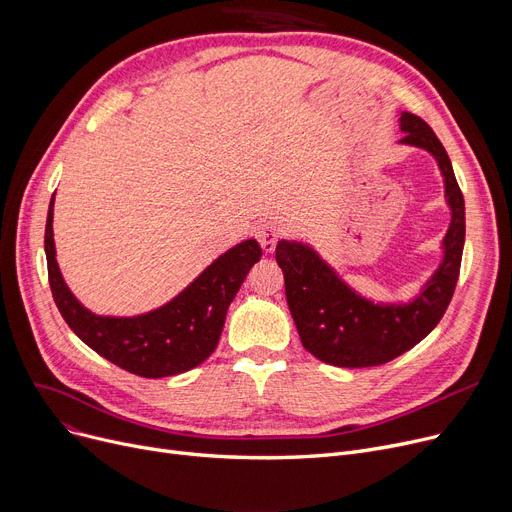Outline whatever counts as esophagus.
Returning a JSON list of instances; mask_svg holds the SVG:
<instances>
[{"label": "esophagus", "mask_w": 512, "mask_h": 512, "mask_svg": "<svg viewBox=\"0 0 512 512\" xmlns=\"http://www.w3.org/2000/svg\"><path fill=\"white\" fill-rule=\"evenodd\" d=\"M282 236V226L276 222H265L259 226L257 230V238H259V245L265 253H274L276 249V242Z\"/></svg>", "instance_id": "34e87169"}]
</instances>
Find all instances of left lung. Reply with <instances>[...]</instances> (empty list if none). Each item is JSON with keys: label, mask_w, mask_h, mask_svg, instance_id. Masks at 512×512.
Instances as JSON below:
<instances>
[{"label": "left lung", "mask_w": 512, "mask_h": 512, "mask_svg": "<svg viewBox=\"0 0 512 512\" xmlns=\"http://www.w3.org/2000/svg\"><path fill=\"white\" fill-rule=\"evenodd\" d=\"M398 143L425 149L438 161L450 226L442 240V261L409 303H373L348 286L332 265L299 240H278L276 261L284 272L286 301L301 342L319 361L336 367L388 363L419 344L448 309L459 280L465 247V199L450 157L436 132L411 112L400 114Z\"/></svg>", "instance_id": "1"}]
</instances>
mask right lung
Segmentation results:
<instances>
[{
  "label": "right lung",
  "mask_w": 512,
  "mask_h": 512,
  "mask_svg": "<svg viewBox=\"0 0 512 512\" xmlns=\"http://www.w3.org/2000/svg\"><path fill=\"white\" fill-rule=\"evenodd\" d=\"M53 199L45 224V257L53 301L70 330L97 355L141 378H168L201 365L218 346L226 313L251 267L261 259L255 238L228 249L178 297L132 317L97 315L66 286L53 242Z\"/></svg>",
  "instance_id": "right-lung-1"
}]
</instances>
